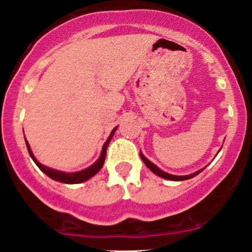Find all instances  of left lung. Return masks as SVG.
<instances>
[{
    "mask_svg": "<svg viewBox=\"0 0 252 252\" xmlns=\"http://www.w3.org/2000/svg\"><path fill=\"white\" fill-rule=\"evenodd\" d=\"M140 157H141L142 162H144V163L146 164V167H147V168L150 169V171L154 172V173L158 175V177L164 178V179H168V180H175V182H179V180H187V179H190V178H192V177H195V175H197V174L200 173V172H202V169H204V168H202V169H200V171L195 172V173L189 174V175H173V174H168V173H166V172L161 171V169H159L158 167L155 166V164L152 163V162H150L149 159H147L146 157H145L144 155H142V152H141V151H140Z\"/></svg>",
    "mask_w": 252,
    "mask_h": 252,
    "instance_id": "1",
    "label": "left lung"
}]
</instances>
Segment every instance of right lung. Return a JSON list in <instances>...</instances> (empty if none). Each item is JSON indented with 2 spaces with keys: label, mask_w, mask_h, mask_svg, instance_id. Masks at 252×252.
Segmentation results:
<instances>
[{
  "label": "right lung",
  "mask_w": 252,
  "mask_h": 252,
  "mask_svg": "<svg viewBox=\"0 0 252 252\" xmlns=\"http://www.w3.org/2000/svg\"><path fill=\"white\" fill-rule=\"evenodd\" d=\"M117 130V126L113 129V130L111 131L110 136H108L107 141L103 144V147H102V151H101V156L100 158L97 159V161L95 162V163L93 164V166L88 167L86 169H84V171H80V172H75V173H65V172H62V171H56V169H52V168H48L46 166H42L41 163H40L39 161H37L36 158H35V156L32 155V149H30L29 144H28V141L25 140V144H27V147H28V151H29V155L30 157L32 158V161L36 163V166L39 167L40 169H41L42 172H44L45 174L48 175L50 178H52L53 180H57V182H61V183H65V184H78V183H83L85 182V180L90 179L91 177H94L96 173H97L98 171H100L101 168H102L103 163H105V158H106V150H107V146L108 144H110L111 139L113 138L114 133H116Z\"/></svg>",
  "instance_id": "add662e5"
}]
</instances>
